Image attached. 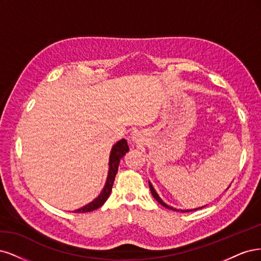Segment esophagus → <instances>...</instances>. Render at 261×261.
I'll use <instances>...</instances> for the list:
<instances>
[{
    "label": "esophagus",
    "mask_w": 261,
    "mask_h": 261,
    "mask_svg": "<svg viewBox=\"0 0 261 261\" xmlns=\"http://www.w3.org/2000/svg\"><path fill=\"white\" fill-rule=\"evenodd\" d=\"M132 140H133L134 142H138V141H139V136H138V134H133Z\"/></svg>",
    "instance_id": "esophagus-1"
}]
</instances>
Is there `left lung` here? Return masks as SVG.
Returning a JSON list of instances; mask_svg holds the SVG:
<instances>
[{
    "label": "left lung",
    "mask_w": 261,
    "mask_h": 261,
    "mask_svg": "<svg viewBox=\"0 0 261 261\" xmlns=\"http://www.w3.org/2000/svg\"><path fill=\"white\" fill-rule=\"evenodd\" d=\"M148 184H149V189H150V192H152V195H153V197L158 201L159 204L161 205H163L164 207H166V208H168V209H171V210H175V212H182V213H187V212H192V210H197V209H200V208H203V207H199V208H195V209H190V210H182V209H176V208H173L172 206H169V205H167L165 201L161 198V196L158 195V193L155 191V189H154V187H153V184L150 183L149 181H148ZM229 189V188H228ZM226 189V190H228Z\"/></svg>",
    "instance_id": "1"
}]
</instances>
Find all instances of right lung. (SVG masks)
<instances>
[{
	"mask_svg": "<svg viewBox=\"0 0 261 261\" xmlns=\"http://www.w3.org/2000/svg\"><path fill=\"white\" fill-rule=\"evenodd\" d=\"M128 150H129L128 143L124 139L119 140L116 143V144L113 145L111 154H109V162H108L109 168H108L107 179H106L103 190L100 191L99 195L92 200L91 203L87 204L86 206H83L79 209H75L73 213H89V212H92V210H95V209L99 208L105 203L108 196L111 195L112 188H113V184L115 181V176H116L117 172H118V166L120 163V159L125 155V153H127Z\"/></svg>",
	"mask_w": 261,
	"mask_h": 261,
	"instance_id": "obj_1",
	"label": "right lung"
}]
</instances>
